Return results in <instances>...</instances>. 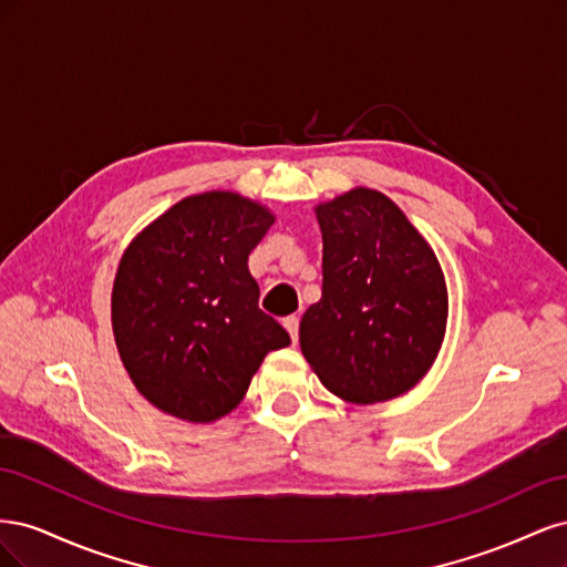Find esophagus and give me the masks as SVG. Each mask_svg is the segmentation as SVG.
Wrapping results in <instances>:
<instances>
[{"label":"esophagus","instance_id":"obj_1","mask_svg":"<svg viewBox=\"0 0 567 567\" xmlns=\"http://www.w3.org/2000/svg\"><path fill=\"white\" fill-rule=\"evenodd\" d=\"M298 323H300V319L293 315V317H286L284 319V329L288 331V336H290V340H298Z\"/></svg>","mask_w":567,"mask_h":567}]
</instances>
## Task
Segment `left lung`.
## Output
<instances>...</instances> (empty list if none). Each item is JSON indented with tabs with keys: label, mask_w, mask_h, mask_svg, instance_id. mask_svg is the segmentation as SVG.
<instances>
[{
	"label": "left lung",
	"mask_w": 567,
	"mask_h": 567,
	"mask_svg": "<svg viewBox=\"0 0 567 567\" xmlns=\"http://www.w3.org/2000/svg\"><path fill=\"white\" fill-rule=\"evenodd\" d=\"M321 300L300 321V350L323 388L352 404L400 398L431 371L450 298L431 244L400 205L354 186L319 203Z\"/></svg>",
	"instance_id": "obj_1"
}]
</instances>
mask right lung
<instances>
[{
  "instance_id": "obj_1",
  "label": "right lung",
  "mask_w": 567,
  "mask_h": 567,
  "mask_svg": "<svg viewBox=\"0 0 567 567\" xmlns=\"http://www.w3.org/2000/svg\"><path fill=\"white\" fill-rule=\"evenodd\" d=\"M274 225L234 192L186 196L125 248L113 281L115 346L134 388L163 414L213 423L241 404L271 350L290 346L267 317L248 255Z\"/></svg>"
}]
</instances>
